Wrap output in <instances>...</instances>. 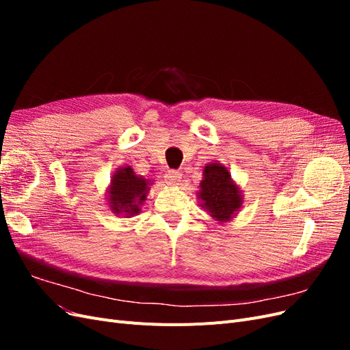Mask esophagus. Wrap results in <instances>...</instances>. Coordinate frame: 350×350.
I'll return each mask as SVG.
<instances>
[{"instance_id":"34e87169","label":"esophagus","mask_w":350,"mask_h":350,"mask_svg":"<svg viewBox=\"0 0 350 350\" xmlns=\"http://www.w3.org/2000/svg\"><path fill=\"white\" fill-rule=\"evenodd\" d=\"M181 174L179 172H176V171H169L166 175H165V179H166V183L169 184V185H179V183H181Z\"/></svg>"}]
</instances>
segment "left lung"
I'll list each match as a JSON object with an SVG mask.
<instances>
[{
  "instance_id": "obj_1",
  "label": "left lung",
  "mask_w": 350,
  "mask_h": 350,
  "mask_svg": "<svg viewBox=\"0 0 350 350\" xmlns=\"http://www.w3.org/2000/svg\"><path fill=\"white\" fill-rule=\"evenodd\" d=\"M197 198L201 208H204L217 224L230 221L243 204L241 187L232 179L229 169L219 162L204 166Z\"/></svg>"
}]
</instances>
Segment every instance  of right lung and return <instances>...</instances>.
I'll return each instance as SVG.
<instances>
[{
	"mask_svg": "<svg viewBox=\"0 0 350 350\" xmlns=\"http://www.w3.org/2000/svg\"><path fill=\"white\" fill-rule=\"evenodd\" d=\"M153 183L142 175H137L131 166L116 167L107 188L109 210L116 216L133 217L142 211Z\"/></svg>",
	"mask_w": 350,
	"mask_h": 350,
	"instance_id": "add662e5",
	"label": "right lung"
}]
</instances>
